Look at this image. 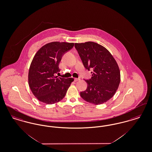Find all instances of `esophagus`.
Instances as JSON below:
<instances>
[{"instance_id": "1", "label": "esophagus", "mask_w": 152, "mask_h": 152, "mask_svg": "<svg viewBox=\"0 0 152 152\" xmlns=\"http://www.w3.org/2000/svg\"><path fill=\"white\" fill-rule=\"evenodd\" d=\"M80 80V79H79V78H75V79H74V81H75V82H76V81H79Z\"/></svg>"}]
</instances>
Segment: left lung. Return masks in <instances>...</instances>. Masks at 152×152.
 <instances>
[{"mask_svg": "<svg viewBox=\"0 0 152 152\" xmlns=\"http://www.w3.org/2000/svg\"><path fill=\"white\" fill-rule=\"evenodd\" d=\"M75 47L86 69L93 70L91 79L85 80L87 88L80 92L81 97L94 105L108 101L120 83V71L116 60L107 49L94 42L75 43Z\"/></svg>", "mask_w": 152, "mask_h": 152, "instance_id": "left-lung-1", "label": "left lung"}]
</instances>
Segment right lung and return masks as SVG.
<instances>
[{"label":"right lung","mask_w":152,"mask_h":152,"mask_svg":"<svg viewBox=\"0 0 152 152\" xmlns=\"http://www.w3.org/2000/svg\"><path fill=\"white\" fill-rule=\"evenodd\" d=\"M73 46V43L53 42L46 44L36 52L29 67L28 84L39 101L53 104L64 97L74 79L56 75L60 72L58 65L62 56Z\"/></svg>","instance_id":"1"}]
</instances>
